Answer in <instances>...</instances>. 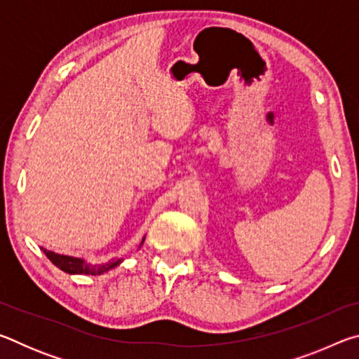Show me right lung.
<instances>
[{"instance_id": "add662e5", "label": "right lung", "mask_w": 359, "mask_h": 359, "mask_svg": "<svg viewBox=\"0 0 359 359\" xmlns=\"http://www.w3.org/2000/svg\"><path fill=\"white\" fill-rule=\"evenodd\" d=\"M44 253L47 255V258L52 261L53 264L60 269L68 272V274H85V276H100L102 272H106L112 267L118 266L121 263V259H112L107 261V263L102 264H88L85 263L81 258H72V257H66V255H58L53 252H48L46 248H42Z\"/></svg>"}]
</instances>
